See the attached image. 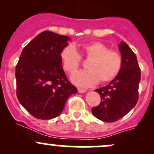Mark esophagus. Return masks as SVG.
<instances>
[{
    "mask_svg": "<svg viewBox=\"0 0 154 154\" xmlns=\"http://www.w3.org/2000/svg\"><path fill=\"white\" fill-rule=\"evenodd\" d=\"M77 90H78V92L79 93H84V92H86V91H87L86 89H84V88H77Z\"/></svg>",
    "mask_w": 154,
    "mask_h": 154,
    "instance_id": "esophagus-1",
    "label": "esophagus"
}]
</instances>
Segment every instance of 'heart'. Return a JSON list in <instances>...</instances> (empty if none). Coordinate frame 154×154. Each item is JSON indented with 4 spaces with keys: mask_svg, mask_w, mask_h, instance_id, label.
Wrapping results in <instances>:
<instances>
[{
    "mask_svg": "<svg viewBox=\"0 0 154 154\" xmlns=\"http://www.w3.org/2000/svg\"><path fill=\"white\" fill-rule=\"evenodd\" d=\"M82 54L88 60V71H80L72 77V81L79 86L89 87L100 83H108L114 80L122 70L123 60L121 54L102 42H93L81 48ZM60 60L63 68L72 75L81 63V57L72 45L66 46L60 52Z\"/></svg>",
    "mask_w": 154,
    "mask_h": 154,
    "instance_id": "heart-1",
    "label": "heart"
}]
</instances>
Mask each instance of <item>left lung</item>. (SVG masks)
Listing matches in <instances>:
<instances>
[{"label":"left lung","mask_w":154,"mask_h":154,"mask_svg":"<svg viewBox=\"0 0 154 154\" xmlns=\"http://www.w3.org/2000/svg\"><path fill=\"white\" fill-rule=\"evenodd\" d=\"M123 65L119 75L106 86L95 91L100 103L91 109L94 117L105 122H114L127 115L137 103L141 70L136 55L124 42L119 45Z\"/></svg>","instance_id":"left-lung-1"}]
</instances>
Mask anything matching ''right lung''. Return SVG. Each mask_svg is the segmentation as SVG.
Listing matches in <instances>:
<instances>
[{
    "label": "right lung",
    "mask_w": 154,
    "mask_h": 154,
    "mask_svg": "<svg viewBox=\"0 0 154 154\" xmlns=\"http://www.w3.org/2000/svg\"><path fill=\"white\" fill-rule=\"evenodd\" d=\"M71 38L44 31L23 49L15 68L17 97L33 117L49 120L60 116L77 89L68 80L60 52Z\"/></svg>",
    "instance_id": "add662e5"
}]
</instances>
